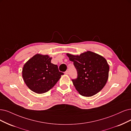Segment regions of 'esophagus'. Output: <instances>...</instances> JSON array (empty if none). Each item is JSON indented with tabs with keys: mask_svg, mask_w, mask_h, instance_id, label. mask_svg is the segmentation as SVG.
Listing matches in <instances>:
<instances>
[{
	"mask_svg": "<svg viewBox=\"0 0 131 131\" xmlns=\"http://www.w3.org/2000/svg\"><path fill=\"white\" fill-rule=\"evenodd\" d=\"M69 71H66L65 72V74H69Z\"/></svg>",
	"mask_w": 131,
	"mask_h": 131,
	"instance_id": "1",
	"label": "esophagus"
}]
</instances>
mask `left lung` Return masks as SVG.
Returning <instances> with one entry per match:
<instances>
[{
    "instance_id": "left-lung-1",
    "label": "left lung",
    "mask_w": 131,
    "mask_h": 131,
    "mask_svg": "<svg viewBox=\"0 0 131 131\" xmlns=\"http://www.w3.org/2000/svg\"><path fill=\"white\" fill-rule=\"evenodd\" d=\"M67 56L77 70V78L72 79V82L80 95L91 96L103 89L108 80L110 69L105 58L91 51L79 56L67 53Z\"/></svg>"
}]
</instances>
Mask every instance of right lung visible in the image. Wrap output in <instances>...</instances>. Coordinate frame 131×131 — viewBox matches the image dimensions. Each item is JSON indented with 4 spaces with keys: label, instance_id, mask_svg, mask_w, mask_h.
Listing matches in <instances>:
<instances>
[{
    "label": "right lung",
    "instance_id": "obj_1",
    "mask_svg": "<svg viewBox=\"0 0 131 131\" xmlns=\"http://www.w3.org/2000/svg\"><path fill=\"white\" fill-rule=\"evenodd\" d=\"M48 55L37 54L24 65L23 78L28 88L34 92L42 94L54 86L64 74L57 65L51 62Z\"/></svg>",
    "mask_w": 131,
    "mask_h": 131
}]
</instances>
